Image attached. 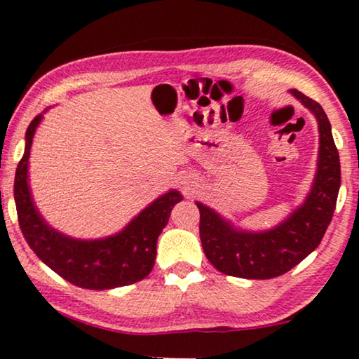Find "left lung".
Returning <instances> with one entry per match:
<instances>
[{
	"instance_id": "1",
	"label": "left lung",
	"mask_w": 359,
	"mask_h": 359,
	"mask_svg": "<svg viewBox=\"0 0 359 359\" xmlns=\"http://www.w3.org/2000/svg\"><path fill=\"white\" fill-rule=\"evenodd\" d=\"M291 93L318 120V169L306 203L282 224L264 233L236 229L214 210L196 203L201 214L199 236L205 257L226 276L264 280L285 274L320 245L334 215L340 187V161L331 123L317 101L297 90H291Z\"/></svg>"
}]
</instances>
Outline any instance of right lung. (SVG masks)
Instances as JSON below:
<instances>
[{
  "label": "right lung",
  "mask_w": 359,
  "mask_h": 359,
  "mask_svg": "<svg viewBox=\"0 0 359 359\" xmlns=\"http://www.w3.org/2000/svg\"><path fill=\"white\" fill-rule=\"evenodd\" d=\"M36 115L27 128L25 154L14 180L17 217L23 238L32 250L53 272L72 285L88 290H109L136 283L150 274L156 258V241L168 224L182 194L171 190L144 209L121 233L100 241H77L52 229L39 215L28 188V158L36 126Z\"/></svg>",
  "instance_id": "obj_1"
}]
</instances>
